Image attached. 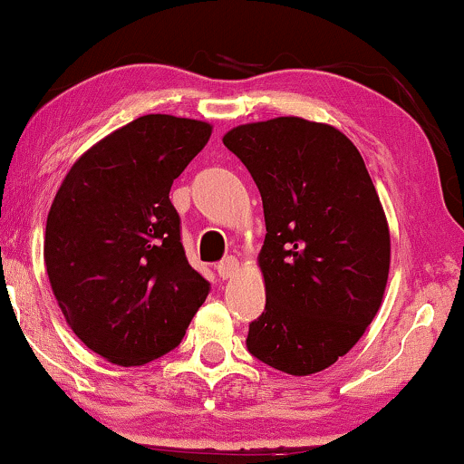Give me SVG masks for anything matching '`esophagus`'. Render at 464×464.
<instances>
[{
    "mask_svg": "<svg viewBox=\"0 0 464 464\" xmlns=\"http://www.w3.org/2000/svg\"><path fill=\"white\" fill-rule=\"evenodd\" d=\"M238 272V259L237 257H226L224 262L218 264V275L224 278H232Z\"/></svg>",
    "mask_w": 464,
    "mask_h": 464,
    "instance_id": "1",
    "label": "esophagus"
}]
</instances>
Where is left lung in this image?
Masks as SVG:
<instances>
[{
    "instance_id": "obj_1",
    "label": "left lung",
    "mask_w": 464,
    "mask_h": 464,
    "mask_svg": "<svg viewBox=\"0 0 464 464\" xmlns=\"http://www.w3.org/2000/svg\"><path fill=\"white\" fill-rule=\"evenodd\" d=\"M224 145L266 219V308L246 351L291 376L325 370L365 334L389 278V224L363 158L334 126L294 116L237 126Z\"/></svg>"
}]
</instances>
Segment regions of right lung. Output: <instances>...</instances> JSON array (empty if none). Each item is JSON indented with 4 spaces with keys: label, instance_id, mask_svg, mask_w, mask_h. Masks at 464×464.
Instances as JSON below:
<instances>
[{
    "label": "right lung",
    "instance_id": "obj_1",
    "mask_svg": "<svg viewBox=\"0 0 464 464\" xmlns=\"http://www.w3.org/2000/svg\"><path fill=\"white\" fill-rule=\"evenodd\" d=\"M211 124L150 113L73 164L46 221L44 262L69 327L111 363H150L186 335L211 285L188 264L170 186Z\"/></svg>",
    "mask_w": 464,
    "mask_h": 464
}]
</instances>
